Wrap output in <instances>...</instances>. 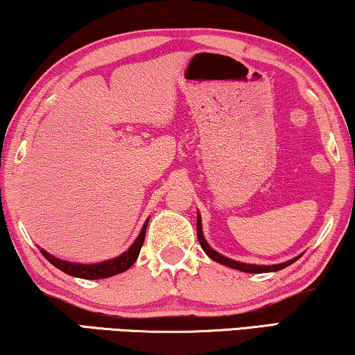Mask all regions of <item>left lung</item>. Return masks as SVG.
Instances as JSON below:
<instances>
[{
	"mask_svg": "<svg viewBox=\"0 0 355 355\" xmlns=\"http://www.w3.org/2000/svg\"><path fill=\"white\" fill-rule=\"evenodd\" d=\"M197 237H198V241L200 245H202V248L205 253L208 254V258H211L213 261H216V263L223 264V266H227L230 267V269H237V270H241V272H250V274H264V272H277V270H282L285 269L286 266H290L295 263V261H297L301 258L300 256H296V258H293L290 261H286V263H280V264H272V266H259V264H246V263H240V261H235V259H230L227 258V256L220 254L218 253V251L213 250L211 246H209V243L207 241V239L203 237V230H202V216H200V213L197 211Z\"/></svg>",
	"mask_w": 355,
	"mask_h": 355,
	"instance_id": "8db88e82",
	"label": "left lung"
}]
</instances>
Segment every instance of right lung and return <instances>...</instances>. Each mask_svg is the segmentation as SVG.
Returning a JSON list of instances; mask_svg holds the SVG:
<instances>
[{"label":"right lung","instance_id":"1","mask_svg":"<svg viewBox=\"0 0 355 355\" xmlns=\"http://www.w3.org/2000/svg\"><path fill=\"white\" fill-rule=\"evenodd\" d=\"M147 224H148V219L144 223L141 232H139V235H137V239L132 241V245L125 251V253L116 256V258L101 261V263H94V264L71 263V261H64L60 258H55V256L49 254L48 251L43 248H40V251L51 264L55 266L58 269H60L62 272H65V274H69L71 277H78V279H88V280L107 279V277L121 274V272L128 270L132 264L136 263L137 256H139L141 248L144 245V239H146Z\"/></svg>","mask_w":355,"mask_h":355}]
</instances>
